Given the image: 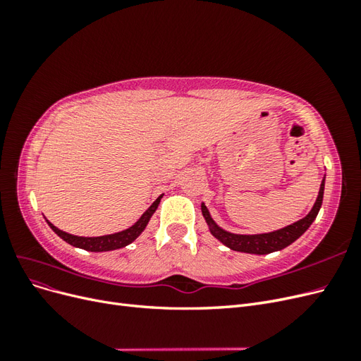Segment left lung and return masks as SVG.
Masks as SVG:
<instances>
[{"label":"left lung","instance_id":"left-lung-1","mask_svg":"<svg viewBox=\"0 0 361 361\" xmlns=\"http://www.w3.org/2000/svg\"><path fill=\"white\" fill-rule=\"evenodd\" d=\"M324 187H325V178L322 179L318 199H316L312 211L307 215L301 218V220H298L297 223L269 233L236 235V233L226 232L224 228L216 226V223L212 220V216L209 211H207L204 203H202V214L204 216L207 226H209L211 233L226 247L235 251H243V253H250V255H268V253H272V251H279L290 245L293 241H297L305 231H307L321 209L322 199H324Z\"/></svg>","mask_w":361,"mask_h":361}]
</instances>
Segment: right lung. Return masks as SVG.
Wrapping results in <instances>:
<instances>
[{"label": "right lung", "instance_id": "add662e5", "mask_svg": "<svg viewBox=\"0 0 361 361\" xmlns=\"http://www.w3.org/2000/svg\"><path fill=\"white\" fill-rule=\"evenodd\" d=\"M161 199H162V195H159V197L150 204L149 209L140 216V220L134 226H130L129 228H126V231H122L118 233H113V235L94 236V238L75 236V235H71V233L60 231V228H57L49 221H48V224H49L52 231L63 239V241H66L68 244H71L73 247H78V248H82V250H87V251H111V250L126 247L133 241H135V239L141 235V232H143L146 228L152 215H154V212L157 211V207H158Z\"/></svg>", "mask_w": 361, "mask_h": 361}]
</instances>
